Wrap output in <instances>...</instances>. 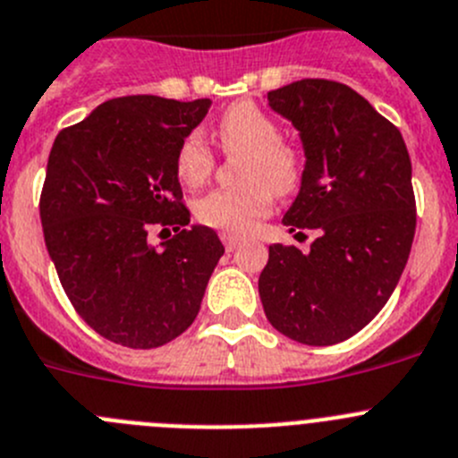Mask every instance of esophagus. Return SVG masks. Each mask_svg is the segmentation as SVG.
Returning a JSON list of instances; mask_svg holds the SVG:
<instances>
[{"mask_svg":"<svg viewBox=\"0 0 458 458\" xmlns=\"http://www.w3.org/2000/svg\"><path fill=\"white\" fill-rule=\"evenodd\" d=\"M221 242H224L225 250H234L239 246V243H242V237H237V234L224 233V234H221Z\"/></svg>","mask_w":458,"mask_h":458,"instance_id":"1","label":"esophagus"}]
</instances>
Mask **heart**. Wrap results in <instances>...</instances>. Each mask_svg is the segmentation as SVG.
<instances>
[{
    "mask_svg": "<svg viewBox=\"0 0 458 458\" xmlns=\"http://www.w3.org/2000/svg\"><path fill=\"white\" fill-rule=\"evenodd\" d=\"M225 156H239V187L215 190L194 203L199 224L228 234H246L273 209L277 194H292L305 176V157L280 140L276 122L250 101L225 110L216 122ZM215 171V153L200 132H190L176 153V176L182 185L200 187Z\"/></svg>",
    "mask_w": 458,
    "mask_h": 458,
    "instance_id": "heart-1",
    "label": "heart"
}]
</instances>
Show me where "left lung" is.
Wrapping results in <instances>:
<instances>
[{"label": "left lung", "instance_id": "obj_1", "mask_svg": "<svg viewBox=\"0 0 458 458\" xmlns=\"http://www.w3.org/2000/svg\"><path fill=\"white\" fill-rule=\"evenodd\" d=\"M301 131L305 176L282 224L316 230L310 253L268 246L259 298L268 323L305 345H335L379 314L416 234L411 160L403 135L352 88L302 79L268 92Z\"/></svg>", "mask_w": 458, "mask_h": 458}]
</instances>
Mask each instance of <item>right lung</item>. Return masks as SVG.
<instances>
[{"mask_svg":"<svg viewBox=\"0 0 458 458\" xmlns=\"http://www.w3.org/2000/svg\"><path fill=\"white\" fill-rule=\"evenodd\" d=\"M212 101L132 94L58 132L40 194L45 243L81 318L113 344L157 348L194 323L224 243L190 224L182 140ZM153 227L177 233L157 250Z\"/></svg>","mask_w":458,"mask_h":458,"instance_id":"add662e5","label":"right lung"}]
</instances>
